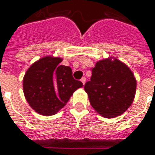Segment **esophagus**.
I'll return each mask as SVG.
<instances>
[{
	"instance_id": "esophagus-1",
	"label": "esophagus",
	"mask_w": 155,
	"mask_h": 155,
	"mask_svg": "<svg viewBox=\"0 0 155 155\" xmlns=\"http://www.w3.org/2000/svg\"><path fill=\"white\" fill-rule=\"evenodd\" d=\"M81 81L82 82V83H83V84H85V82H86V78L82 77V78H81Z\"/></svg>"
}]
</instances>
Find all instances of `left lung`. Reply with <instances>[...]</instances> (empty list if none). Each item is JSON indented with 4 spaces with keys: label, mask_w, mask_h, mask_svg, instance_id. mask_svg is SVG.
<instances>
[{
    "label": "left lung",
    "mask_w": 155,
    "mask_h": 155,
    "mask_svg": "<svg viewBox=\"0 0 155 155\" xmlns=\"http://www.w3.org/2000/svg\"><path fill=\"white\" fill-rule=\"evenodd\" d=\"M91 81L84 84L92 107L102 116L114 118L127 110L136 92V80L126 64L105 59L91 69Z\"/></svg>",
    "instance_id": "obj_1"
}]
</instances>
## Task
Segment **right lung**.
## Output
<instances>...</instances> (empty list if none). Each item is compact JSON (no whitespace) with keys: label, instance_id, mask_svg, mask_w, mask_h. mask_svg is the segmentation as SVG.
I'll return each mask as SVG.
<instances>
[{"label":"right lung","instance_id":"obj_1","mask_svg":"<svg viewBox=\"0 0 155 155\" xmlns=\"http://www.w3.org/2000/svg\"><path fill=\"white\" fill-rule=\"evenodd\" d=\"M62 59L46 57L35 62L25 74L23 91L31 107L40 114H56L66 104L82 82L73 78L69 66L60 64Z\"/></svg>","mask_w":155,"mask_h":155}]
</instances>
